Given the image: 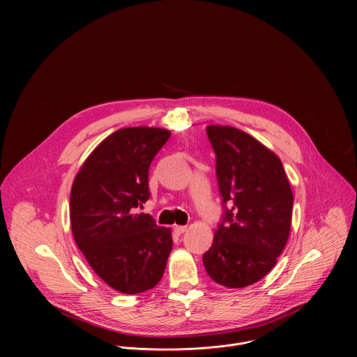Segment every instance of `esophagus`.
<instances>
[{
	"mask_svg": "<svg viewBox=\"0 0 357 357\" xmlns=\"http://www.w3.org/2000/svg\"><path fill=\"white\" fill-rule=\"evenodd\" d=\"M173 231H174L177 235H181V234H184V232L187 231V227H184V225H174V227H173Z\"/></svg>",
	"mask_w": 357,
	"mask_h": 357,
	"instance_id": "obj_1",
	"label": "esophagus"
}]
</instances>
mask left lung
<instances>
[{
	"label": "left lung",
	"mask_w": 357,
	"mask_h": 357,
	"mask_svg": "<svg viewBox=\"0 0 357 357\" xmlns=\"http://www.w3.org/2000/svg\"><path fill=\"white\" fill-rule=\"evenodd\" d=\"M225 215L204 255L208 276L229 289L261 280L276 265L290 235L293 191L282 160L249 133L208 125Z\"/></svg>",
	"instance_id": "left-lung-1"
}]
</instances>
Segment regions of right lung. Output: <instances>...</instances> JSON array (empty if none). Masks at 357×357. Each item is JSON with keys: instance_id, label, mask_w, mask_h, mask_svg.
Instances as JSON below:
<instances>
[{"instance_id": "right-lung-1", "label": "right lung", "mask_w": 357, "mask_h": 357, "mask_svg": "<svg viewBox=\"0 0 357 357\" xmlns=\"http://www.w3.org/2000/svg\"><path fill=\"white\" fill-rule=\"evenodd\" d=\"M170 137L163 128H123L89 153L70 194L74 241L95 273L122 294H140L163 276L170 228L136 213L150 198L149 169Z\"/></svg>"}]
</instances>
